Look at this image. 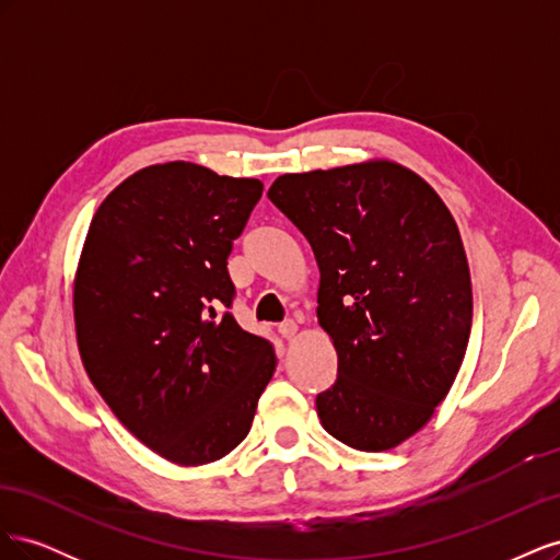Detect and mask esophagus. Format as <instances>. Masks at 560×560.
I'll return each instance as SVG.
<instances>
[{"mask_svg": "<svg viewBox=\"0 0 560 560\" xmlns=\"http://www.w3.org/2000/svg\"><path fill=\"white\" fill-rule=\"evenodd\" d=\"M278 331L282 334V338H294L296 336V331H299V325L294 319H284L282 325L278 327Z\"/></svg>", "mask_w": 560, "mask_h": 560, "instance_id": "34e87169", "label": "esophagus"}]
</instances>
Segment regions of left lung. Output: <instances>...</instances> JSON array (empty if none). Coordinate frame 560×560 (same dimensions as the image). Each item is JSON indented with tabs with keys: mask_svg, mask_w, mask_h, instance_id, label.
Returning <instances> with one entry per match:
<instances>
[{
	"mask_svg": "<svg viewBox=\"0 0 560 560\" xmlns=\"http://www.w3.org/2000/svg\"><path fill=\"white\" fill-rule=\"evenodd\" d=\"M273 206L319 266L317 322L338 378L315 399L322 428L358 451H389L428 425L460 371L471 280L444 200L409 167L364 161L282 175Z\"/></svg>",
	"mask_w": 560,
	"mask_h": 560,
	"instance_id": "obj_1",
	"label": "left lung"
}]
</instances>
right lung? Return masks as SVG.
<instances>
[{
  "mask_svg": "<svg viewBox=\"0 0 560 560\" xmlns=\"http://www.w3.org/2000/svg\"><path fill=\"white\" fill-rule=\"evenodd\" d=\"M264 191L196 163L142 167L97 208L74 278L91 383L124 428L177 465L247 436L273 343L231 315L226 259Z\"/></svg>",
  "mask_w": 560,
  "mask_h": 560,
  "instance_id": "right-lung-1",
  "label": "right lung"
}]
</instances>
